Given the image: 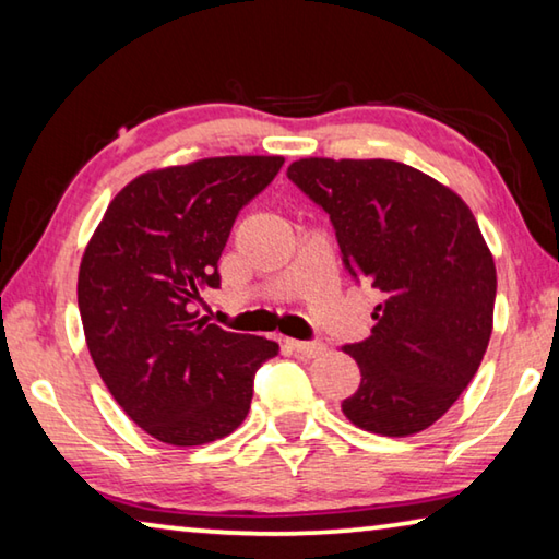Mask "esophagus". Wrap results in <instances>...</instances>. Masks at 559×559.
I'll list each match as a JSON object with an SVG mask.
<instances>
[{
  "mask_svg": "<svg viewBox=\"0 0 559 559\" xmlns=\"http://www.w3.org/2000/svg\"><path fill=\"white\" fill-rule=\"evenodd\" d=\"M290 349H296L298 355L302 357H318L325 353V343H320V340H290Z\"/></svg>",
  "mask_w": 559,
  "mask_h": 559,
  "instance_id": "34e87169",
  "label": "esophagus"
}]
</instances>
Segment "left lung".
Returning a JSON list of instances; mask_svg holds the SVG:
<instances>
[{
    "label": "left lung",
    "mask_w": 559,
    "mask_h": 559,
    "mask_svg": "<svg viewBox=\"0 0 559 559\" xmlns=\"http://www.w3.org/2000/svg\"><path fill=\"white\" fill-rule=\"evenodd\" d=\"M288 179L330 216L355 283L382 293L343 402L355 427L412 437L441 419L486 355L496 266L473 214L437 179L394 159L306 157Z\"/></svg>",
    "instance_id": "1"
}]
</instances>
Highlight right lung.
I'll return each instance as SVG.
<instances>
[{"label":"right lung","mask_w":559,"mask_h":559,"mask_svg":"<svg viewBox=\"0 0 559 559\" xmlns=\"http://www.w3.org/2000/svg\"><path fill=\"white\" fill-rule=\"evenodd\" d=\"M283 157H210L140 175L110 202L81 261L79 310L100 380L140 429L200 447L246 419L273 340L197 320L219 288L236 216Z\"/></svg>","instance_id":"add662e5"}]
</instances>
